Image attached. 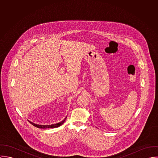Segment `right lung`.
Returning a JSON list of instances; mask_svg holds the SVG:
<instances>
[{"label":"right lung","instance_id":"right-lung-1","mask_svg":"<svg viewBox=\"0 0 158 158\" xmlns=\"http://www.w3.org/2000/svg\"><path fill=\"white\" fill-rule=\"evenodd\" d=\"M67 118H65V119H64L62 122L60 123H56V124H53V125H37V124H35L34 123H31L33 126H35L37 128H56V127H58L59 126H60L61 125H62L64 122L65 121V119H66Z\"/></svg>","mask_w":158,"mask_h":158}]
</instances>
